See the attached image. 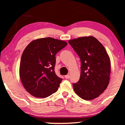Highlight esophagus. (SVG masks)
I'll return each mask as SVG.
<instances>
[{"mask_svg":"<svg viewBox=\"0 0 125 125\" xmlns=\"http://www.w3.org/2000/svg\"><path fill=\"white\" fill-rule=\"evenodd\" d=\"M69 77H70V76L69 74H67L66 75V76H65V78L66 79H68V78H69Z\"/></svg>","mask_w":125,"mask_h":125,"instance_id":"obj_1","label":"esophagus"}]
</instances>
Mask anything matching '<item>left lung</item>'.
Segmentation results:
<instances>
[{
    "label": "left lung",
    "instance_id": "1",
    "mask_svg": "<svg viewBox=\"0 0 125 125\" xmlns=\"http://www.w3.org/2000/svg\"><path fill=\"white\" fill-rule=\"evenodd\" d=\"M80 58L81 75L73 84L75 93L85 100H92L107 88L110 75V60L102 44L94 37L85 36L68 41Z\"/></svg>",
    "mask_w": 125,
    "mask_h": 125
}]
</instances>
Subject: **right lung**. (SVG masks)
I'll list each match as a JSON object with an SVG mask.
<instances>
[{
    "label": "right lung",
    "instance_id": "add662e5",
    "mask_svg": "<svg viewBox=\"0 0 125 125\" xmlns=\"http://www.w3.org/2000/svg\"><path fill=\"white\" fill-rule=\"evenodd\" d=\"M66 45L64 41L45 37L33 40L24 50L20 78L24 88L32 95L46 98L57 91L62 79L54 72L56 54Z\"/></svg>",
    "mask_w": 125,
    "mask_h": 125
}]
</instances>
